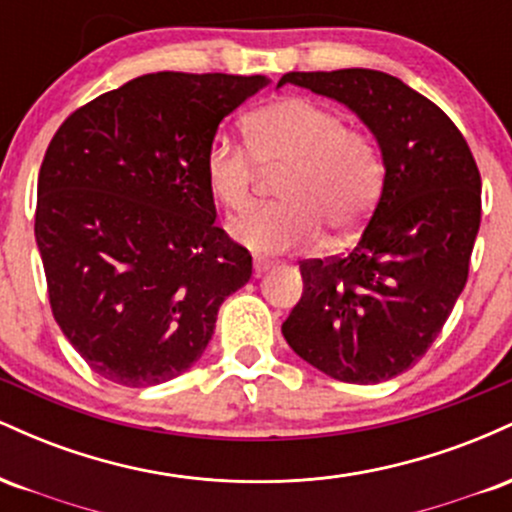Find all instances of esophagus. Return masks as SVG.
Returning a JSON list of instances; mask_svg holds the SVG:
<instances>
[{
    "mask_svg": "<svg viewBox=\"0 0 512 512\" xmlns=\"http://www.w3.org/2000/svg\"><path fill=\"white\" fill-rule=\"evenodd\" d=\"M272 260H267V257H255V260H252V267H255V274L260 276V274H264L267 272L269 267H272Z\"/></svg>",
    "mask_w": 512,
    "mask_h": 512,
    "instance_id": "esophagus-1",
    "label": "esophagus"
}]
</instances>
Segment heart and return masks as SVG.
<instances>
[{
	"label": "heart",
	"mask_w": 512,
	"mask_h": 512,
	"mask_svg": "<svg viewBox=\"0 0 512 512\" xmlns=\"http://www.w3.org/2000/svg\"><path fill=\"white\" fill-rule=\"evenodd\" d=\"M253 154L216 137L204 158L209 192L231 214L252 207L260 168L284 170L281 204L231 223L238 243L255 252L313 245L322 231L342 243L361 231L383 187V163L366 132L344 127L337 110L310 98H281L255 110L243 125Z\"/></svg>",
	"instance_id": "1"
}]
</instances>
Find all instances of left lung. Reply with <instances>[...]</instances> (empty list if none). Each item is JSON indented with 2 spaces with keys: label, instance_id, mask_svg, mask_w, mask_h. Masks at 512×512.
I'll use <instances>...</instances> for the list:
<instances>
[{
  "label": "left lung",
  "instance_id": "1",
  "mask_svg": "<svg viewBox=\"0 0 512 512\" xmlns=\"http://www.w3.org/2000/svg\"><path fill=\"white\" fill-rule=\"evenodd\" d=\"M284 84L346 105L378 142L385 180L354 250L301 264L303 296L281 332L330 378L383 383L426 354L467 284L479 168L450 117L397 76L289 72Z\"/></svg>",
  "mask_w": 512,
  "mask_h": 512
}]
</instances>
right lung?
I'll return each mask as SVG.
<instances>
[{
	"label": "right lung",
	"mask_w": 512,
	"mask_h": 512,
	"mask_svg": "<svg viewBox=\"0 0 512 512\" xmlns=\"http://www.w3.org/2000/svg\"><path fill=\"white\" fill-rule=\"evenodd\" d=\"M267 76L156 72L86 103L38 175L35 243L57 325L105 380L149 387L207 349L252 257L216 226L204 158Z\"/></svg>",
	"instance_id": "1"
}]
</instances>
